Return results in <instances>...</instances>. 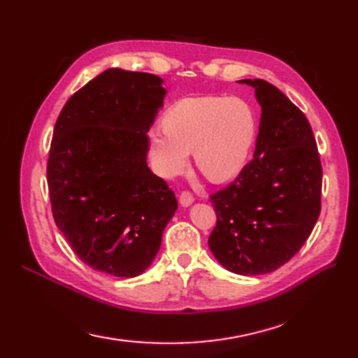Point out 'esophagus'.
Returning a JSON list of instances; mask_svg holds the SVG:
<instances>
[{"mask_svg":"<svg viewBox=\"0 0 358 358\" xmlns=\"http://www.w3.org/2000/svg\"><path fill=\"white\" fill-rule=\"evenodd\" d=\"M179 202H180L182 206L187 208V206H189L191 203L194 202V197H193V194L188 193V191H182L180 196H179Z\"/></svg>","mask_w":358,"mask_h":358,"instance_id":"esophagus-1","label":"esophagus"}]
</instances>
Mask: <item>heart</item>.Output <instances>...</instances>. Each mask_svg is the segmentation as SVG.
<instances>
[{
  "label": "heart",
  "instance_id": "1",
  "mask_svg": "<svg viewBox=\"0 0 358 358\" xmlns=\"http://www.w3.org/2000/svg\"><path fill=\"white\" fill-rule=\"evenodd\" d=\"M164 130L149 132L153 169L173 176L193 152L197 169L211 182L234 179L243 170L255 141V113L246 101L226 97L184 99L165 112Z\"/></svg>",
  "mask_w": 358,
  "mask_h": 358
}]
</instances>
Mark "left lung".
<instances>
[{
    "label": "left lung",
    "instance_id": "8db88e82",
    "mask_svg": "<svg viewBox=\"0 0 358 358\" xmlns=\"http://www.w3.org/2000/svg\"><path fill=\"white\" fill-rule=\"evenodd\" d=\"M261 106L254 159L211 196L217 224L208 245L232 273H270L298 252L320 214L322 165L307 117L261 78L238 80Z\"/></svg>",
    "mask_w": 358,
    "mask_h": 358
}]
</instances>
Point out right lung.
Listing matches in <instances>:
<instances>
[{
	"label": "right lung",
	"mask_w": 358,
	"mask_h": 358,
	"mask_svg": "<svg viewBox=\"0 0 358 358\" xmlns=\"http://www.w3.org/2000/svg\"><path fill=\"white\" fill-rule=\"evenodd\" d=\"M162 83L109 68L65 103L55 126L47 165L55 222L85 264L112 276L134 278L153 263L178 209L147 165Z\"/></svg>",
	"instance_id": "obj_1"
}]
</instances>
